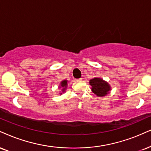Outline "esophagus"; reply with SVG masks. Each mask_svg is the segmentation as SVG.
<instances>
[{
  "instance_id": "1",
  "label": "esophagus",
  "mask_w": 151,
  "mask_h": 151,
  "mask_svg": "<svg viewBox=\"0 0 151 151\" xmlns=\"http://www.w3.org/2000/svg\"><path fill=\"white\" fill-rule=\"evenodd\" d=\"M82 80H83L82 78H78V79H76V81H81Z\"/></svg>"
}]
</instances>
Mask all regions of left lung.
<instances>
[{"label": "left lung", "mask_w": 151, "mask_h": 151, "mask_svg": "<svg viewBox=\"0 0 151 151\" xmlns=\"http://www.w3.org/2000/svg\"><path fill=\"white\" fill-rule=\"evenodd\" d=\"M89 83L92 87L91 89L92 92L99 97L106 96L111 90V87L109 83L99 78H94L91 79Z\"/></svg>", "instance_id": "left-lung-1"}]
</instances>
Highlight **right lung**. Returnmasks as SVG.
<instances>
[{"label":"right lung","mask_w":151,"mask_h":151,"mask_svg":"<svg viewBox=\"0 0 151 151\" xmlns=\"http://www.w3.org/2000/svg\"><path fill=\"white\" fill-rule=\"evenodd\" d=\"M68 81L67 80H64L60 83L59 85V89H61V92L59 93L60 95L62 94V93L66 92V90L67 89V86H68Z\"/></svg>","instance_id":"add662e5"}]
</instances>
